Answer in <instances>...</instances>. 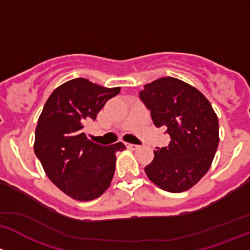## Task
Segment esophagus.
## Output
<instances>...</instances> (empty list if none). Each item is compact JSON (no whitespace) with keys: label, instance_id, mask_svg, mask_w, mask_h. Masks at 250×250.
Wrapping results in <instances>:
<instances>
[{"label":"esophagus","instance_id":"1","mask_svg":"<svg viewBox=\"0 0 250 250\" xmlns=\"http://www.w3.org/2000/svg\"><path fill=\"white\" fill-rule=\"evenodd\" d=\"M126 146H127L128 149H131V150H135V149L138 148L137 144H131V143H126Z\"/></svg>","mask_w":250,"mask_h":250}]
</instances>
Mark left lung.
<instances>
[{
  "mask_svg": "<svg viewBox=\"0 0 250 250\" xmlns=\"http://www.w3.org/2000/svg\"><path fill=\"white\" fill-rule=\"evenodd\" d=\"M140 97L154 125L164 126L171 137L168 146L154 150L146 176L166 191L189 190L208 172L219 144L212 104L196 87L173 77L146 84Z\"/></svg>",
  "mask_w": 250,
  "mask_h": 250,
  "instance_id": "obj_1",
  "label": "left lung"
}]
</instances>
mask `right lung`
Here are the masks:
<instances>
[{"label":"right lung","mask_w":250,"mask_h":250,"mask_svg":"<svg viewBox=\"0 0 250 250\" xmlns=\"http://www.w3.org/2000/svg\"><path fill=\"white\" fill-rule=\"evenodd\" d=\"M120 87H104L76 78L56 87L43 107L35 132V154L48 178L77 201H91L109 188L118 142L101 146L87 140L84 127Z\"/></svg>","instance_id":"obj_1"}]
</instances>
